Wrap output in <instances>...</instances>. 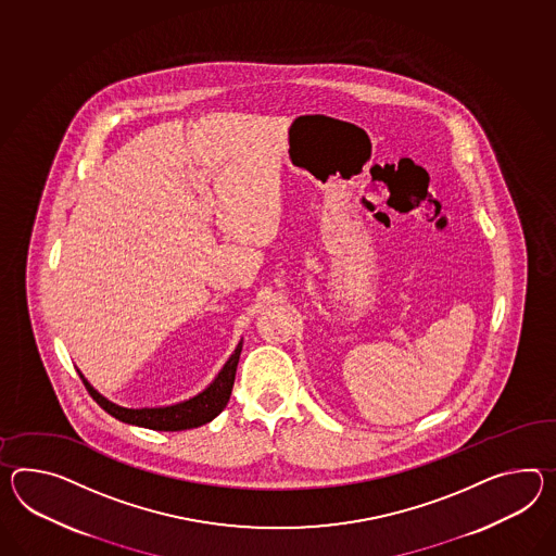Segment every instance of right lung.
I'll return each mask as SVG.
<instances>
[{
	"instance_id": "add662e5",
	"label": "right lung",
	"mask_w": 556,
	"mask_h": 556,
	"mask_svg": "<svg viewBox=\"0 0 556 556\" xmlns=\"http://www.w3.org/2000/svg\"><path fill=\"white\" fill-rule=\"evenodd\" d=\"M241 350H243V339L239 341V345L230 355L229 362L218 371L215 381L204 392L190 397L187 402L175 404V406L138 407V409L118 406V404H112L104 395L96 392L94 388L88 383V379L84 378L81 374L80 378L88 393L94 397L96 404L102 407L104 412H109L112 418L124 421V424L156 430V432H180V430H190V428L203 426L206 421L217 418L218 414L225 409L227 402H229L230 392H232Z\"/></svg>"
}]
</instances>
